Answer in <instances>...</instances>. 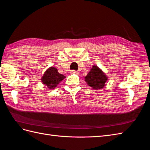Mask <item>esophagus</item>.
I'll list each match as a JSON object with an SVG mask.
<instances>
[{
    "mask_svg": "<svg viewBox=\"0 0 150 150\" xmlns=\"http://www.w3.org/2000/svg\"><path fill=\"white\" fill-rule=\"evenodd\" d=\"M71 74H78V72L76 71H74V70H72L71 71Z\"/></svg>",
    "mask_w": 150,
    "mask_h": 150,
    "instance_id": "esophagus-1",
    "label": "esophagus"
}]
</instances>
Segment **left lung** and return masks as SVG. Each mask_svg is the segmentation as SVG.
Returning <instances> with one entry per match:
<instances>
[{
    "instance_id": "left-lung-1",
    "label": "left lung",
    "mask_w": 150,
    "mask_h": 150,
    "mask_svg": "<svg viewBox=\"0 0 150 150\" xmlns=\"http://www.w3.org/2000/svg\"><path fill=\"white\" fill-rule=\"evenodd\" d=\"M108 78L106 74L97 66L94 65L87 76L84 77V81L89 86L94 90H99L105 86Z\"/></svg>"
}]
</instances>
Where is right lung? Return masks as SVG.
Here are the masks:
<instances>
[{"instance_id": "obj_1", "label": "right lung", "mask_w": 150, "mask_h": 150, "mask_svg": "<svg viewBox=\"0 0 150 150\" xmlns=\"http://www.w3.org/2000/svg\"><path fill=\"white\" fill-rule=\"evenodd\" d=\"M64 78H66V76L59 73L56 67L51 66L45 71L41 81L48 89H54Z\"/></svg>"}]
</instances>
